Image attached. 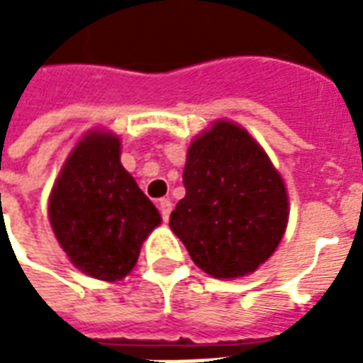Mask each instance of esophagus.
I'll use <instances>...</instances> for the list:
<instances>
[{
    "label": "esophagus",
    "instance_id": "obj_1",
    "mask_svg": "<svg viewBox=\"0 0 363 363\" xmlns=\"http://www.w3.org/2000/svg\"><path fill=\"white\" fill-rule=\"evenodd\" d=\"M171 210H173V202H171L169 198H161V200H159V212H161V218L165 221L169 220Z\"/></svg>",
    "mask_w": 363,
    "mask_h": 363
}]
</instances>
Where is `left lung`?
<instances>
[{
    "instance_id": "obj_1",
    "label": "left lung",
    "mask_w": 363,
    "mask_h": 363,
    "mask_svg": "<svg viewBox=\"0 0 363 363\" xmlns=\"http://www.w3.org/2000/svg\"><path fill=\"white\" fill-rule=\"evenodd\" d=\"M186 196L169 228L190 259L213 278L255 272L280 245L288 192L280 173L245 128L228 120L190 143L182 171Z\"/></svg>"
}]
</instances>
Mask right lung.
<instances>
[{
  "label": "right lung",
  "mask_w": 363,
  "mask_h": 363,
  "mask_svg": "<svg viewBox=\"0 0 363 363\" xmlns=\"http://www.w3.org/2000/svg\"><path fill=\"white\" fill-rule=\"evenodd\" d=\"M54 235L69 260L96 280H122L145 237L161 223L157 208L120 163V140L93 130L69 153L48 202Z\"/></svg>",
  "instance_id": "1"
}]
</instances>
